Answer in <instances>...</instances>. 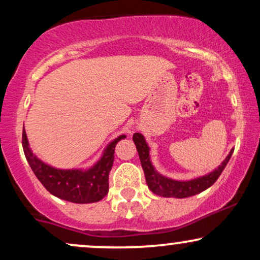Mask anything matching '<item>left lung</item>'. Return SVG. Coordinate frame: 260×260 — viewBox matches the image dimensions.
<instances>
[{"instance_id": "1", "label": "left lung", "mask_w": 260, "mask_h": 260, "mask_svg": "<svg viewBox=\"0 0 260 260\" xmlns=\"http://www.w3.org/2000/svg\"><path fill=\"white\" fill-rule=\"evenodd\" d=\"M133 142L136 144L137 150H138L140 164H142L143 171L145 175V181H147L148 187L155 194L166 197V198H187L203 192L207 188L213 186L215 181L221 175L223 169L228 165L230 157H231L234 150L230 151L225 160L222 161L219 168L214 170L210 174L202 176V177L194 178L190 181H175L171 178L161 176L154 166L151 165L150 157H149V147L145 142L144 137L140 133L133 134Z\"/></svg>"}]
</instances>
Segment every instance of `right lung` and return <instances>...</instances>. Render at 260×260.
<instances>
[{
  "instance_id": "1",
  "label": "right lung",
  "mask_w": 260,
  "mask_h": 260,
  "mask_svg": "<svg viewBox=\"0 0 260 260\" xmlns=\"http://www.w3.org/2000/svg\"><path fill=\"white\" fill-rule=\"evenodd\" d=\"M123 138L126 136H120L110 143L103 157L86 171L58 170L44 164L31 153L24 129L22 144L32 172L51 194L67 202L86 204L101 201L109 192V174L115 159V147Z\"/></svg>"
}]
</instances>
